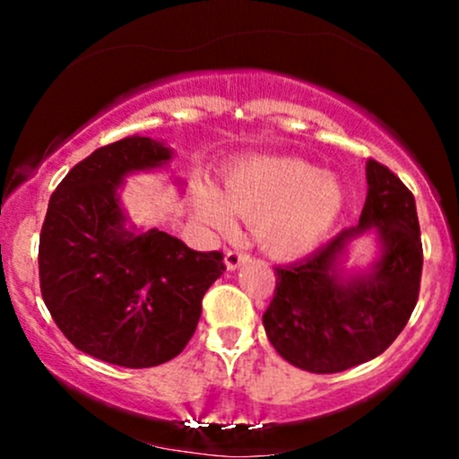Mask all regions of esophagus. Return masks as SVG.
<instances>
[{"mask_svg": "<svg viewBox=\"0 0 459 459\" xmlns=\"http://www.w3.org/2000/svg\"><path fill=\"white\" fill-rule=\"evenodd\" d=\"M246 261H250V256L241 250H229L224 255V265H226V270H230V272L237 270L239 265H244Z\"/></svg>", "mask_w": 459, "mask_h": 459, "instance_id": "esophagus-1", "label": "esophagus"}]
</instances>
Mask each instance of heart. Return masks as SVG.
<instances>
[{
  "label": "heart",
  "instance_id": "obj_1",
  "mask_svg": "<svg viewBox=\"0 0 459 459\" xmlns=\"http://www.w3.org/2000/svg\"><path fill=\"white\" fill-rule=\"evenodd\" d=\"M198 212L213 229L230 230L235 213L255 224V235L273 259H302L317 250L339 222L345 189L315 163L287 155H255L224 175V192L203 186Z\"/></svg>",
  "mask_w": 459,
  "mask_h": 459
}]
</instances>
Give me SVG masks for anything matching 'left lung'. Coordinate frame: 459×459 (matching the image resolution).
Listing matches in <instances>:
<instances>
[{
  "mask_svg": "<svg viewBox=\"0 0 459 459\" xmlns=\"http://www.w3.org/2000/svg\"><path fill=\"white\" fill-rule=\"evenodd\" d=\"M362 234L378 241L368 268L344 267ZM423 246L414 196L386 166L367 161L360 220L308 259L276 267L263 315L273 350L310 373H339L380 356L405 328L419 299Z\"/></svg>",
  "mask_w": 459,
  "mask_h": 459,
  "instance_id": "obj_1",
  "label": "left lung"
}]
</instances>
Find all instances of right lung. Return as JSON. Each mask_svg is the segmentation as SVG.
I'll return each mask as SVG.
<instances>
[{
  "label": "right lung",
  "instance_id": "1",
  "mask_svg": "<svg viewBox=\"0 0 459 459\" xmlns=\"http://www.w3.org/2000/svg\"><path fill=\"white\" fill-rule=\"evenodd\" d=\"M163 140L129 135L79 161L51 194L40 230V293L83 354L146 368L183 351L203 296L224 273L222 252H196L160 229L131 224L125 178L170 166Z\"/></svg>",
  "mask_w": 459,
  "mask_h": 459
}]
</instances>
